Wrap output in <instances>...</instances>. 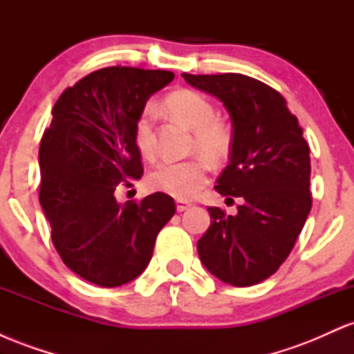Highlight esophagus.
Listing matches in <instances>:
<instances>
[{
	"mask_svg": "<svg viewBox=\"0 0 354 354\" xmlns=\"http://www.w3.org/2000/svg\"><path fill=\"white\" fill-rule=\"evenodd\" d=\"M189 206H191V205H189L188 201H181V200H178V201H176V209L180 211V213H181V211H186V209H188Z\"/></svg>",
	"mask_w": 354,
	"mask_h": 354,
	"instance_id": "esophagus-1",
	"label": "esophagus"
}]
</instances>
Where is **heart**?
<instances>
[{
    "label": "heart",
    "instance_id": "b5f03b06",
    "mask_svg": "<svg viewBox=\"0 0 354 354\" xmlns=\"http://www.w3.org/2000/svg\"><path fill=\"white\" fill-rule=\"evenodd\" d=\"M166 108L194 129V148L203 154L218 160L230 146V133L221 121L216 120V109L206 95L194 89H176L166 96ZM154 108L146 106L138 118L135 128L136 146L146 158L154 156ZM208 165L201 158L186 161H163L149 173L148 185L153 189L178 198L191 200L205 188L208 181Z\"/></svg>",
    "mask_w": 354,
    "mask_h": 354
}]
</instances>
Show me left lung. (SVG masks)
<instances>
[{
  "mask_svg": "<svg viewBox=\"0 0 354 354\" xmlns=\"http://www.w3.org/2000/svg\"><path fill=\"white\" fill-rule=\"evenodd\" d=\"M183 78L228 109L230 165L214 189L241 198L236 216L209 206L211 225L198 254L221 281L253 286L278 271L310 214V146L286 100L261 81L238 73Z\"/></svg>",
  "mask_w": 354,
  "mask_h": 354,
  "instance_id": "obj_1",
  "label": "left lung"
}]
</instances>
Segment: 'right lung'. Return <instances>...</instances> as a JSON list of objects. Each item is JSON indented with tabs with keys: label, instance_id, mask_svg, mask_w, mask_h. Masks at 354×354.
Instances as JSON below:
<instances>
[{
	"label": "right lung",
	"instance_id": "1",
	"mask_svg": "<svg viewBox=\"0 0 354 354\" xmlns=\"http://www.w3.org/2000/svg\"><path fill=\"white\" fill-rule=\"evenodd\" d=\"M163 70L108 66L61 93L39 145V203L63 263L103 288L140 276L158 233L176 211L154 193L120 205L118 186L143 174L135 128L146 101L171 83Z\"/></svg>",
	"mask_w": 354,
	"mask_h": 354
}]
</instances>
